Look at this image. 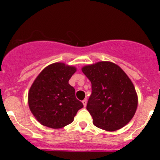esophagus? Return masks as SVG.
I'll return each mask as SVG.
<instances>
[{"label": "esophagus", "mask_w": 160, "mask_h": 160, "mask_svg": "<svg viewBox=\"0 0 160 160\" xmlns=\"http://www.w3.org/2000/svg\"><path fill=\"white\" fill-rule=\"evenodd\" d=\"M87 102H88V101H87V99L83 100V101H82V103H83V106H84V107H86V106H87Z\"/></svg>", "instance_id": "obj_1"}]
</instances>
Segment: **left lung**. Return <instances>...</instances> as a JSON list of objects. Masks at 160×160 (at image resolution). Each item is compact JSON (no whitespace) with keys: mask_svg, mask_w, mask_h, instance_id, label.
Returning <instances> with one entry per match:
<instances>
[{"mask_svg":"<svg viewBox=\"0 0 160 160\" xmlns=\"http://www.w3.org/2000/svg\"><path fill=\"white\" fill-rule=\"evenodd\" d=\"M82 71L91 82L92 93L87 110L93 125L108 132L125 126L138 107L137 93L128 75L109 61L84 66Z\"/></svg>","mask_w":160,"mask_h":160,"instance_id":"1","label":"left lung"}]
</instances>
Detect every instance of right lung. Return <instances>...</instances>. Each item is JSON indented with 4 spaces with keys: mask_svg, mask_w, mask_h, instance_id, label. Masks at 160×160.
<instances>
[{
    "mask_svg": "<svg viewBox=\"0 0 160 160\" xmlns=\"http://www.w3.org/2000/svg\"><path fill=\"white\" fill-rule=\"evenodd\" d=\"M77 71L73 66L54 62L43 69L28 90L31 112L42 125L61 128L72 123L83 107L76 98L75 89L69 80Z\"/></svg>",
    "mask_w": 160,
    "mask_h": 160,
    "instance_id": "right-lung-1",
    "label": "right lung"
}]
</instances>
